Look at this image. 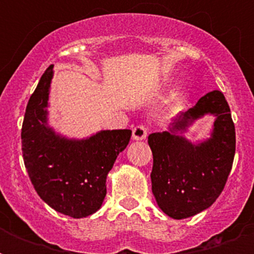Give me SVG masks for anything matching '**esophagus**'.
<instances>
[{"label": "esophagus", "instance_id": "obj_1", "mask_svg": "<svg viewBox=\"0 0 254 254\" xmlns=\"http://www.w3.org/2000/svg\"><path fill=\"white\" fill-rule=\"evenodd\" d=\"M146 135H147L146 127H142V125H138V127H135L134 129H133V134H131V137H133L134 141H142V139L146 138Z\"/></svg>", "mask_w": 254, "mask_h": 254}]
</instances>
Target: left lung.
<instances>
[{
    "mask_svg": "<svg viewBox=\"0 0 254 254\" xmlns=\"http://www.w3.org/2000/svg\"><path fill=\"white\" fill-rule=\"evenodd\" d=\"M214 117L210 137L191 141L185 133L197 119ZM153 151L151 190L167 216L181 220L209 208L224 189L232 169L236 134L231 109L220 91L181 112L169 131L149 135Z\"/></svg>",
    "mask_w": 254,
    "mask_h": 254,
    "instance_id": "1",
    "label": "left lung"
}]
</instances>
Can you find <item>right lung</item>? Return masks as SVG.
<instances>
[{
  "label": "right lung",
  "mask_w": 254,
  "mask_h": 254,
  "mask_svg": "<svg viewBox=\"0 0 254 254\" xmlns=\"http://www.w3.org/2000/svg\"><path fill=\"white\" fill-rule=\"evenodd\" d=\"M54 65L42 75L26 107L22 151L30 181L41 199L73 219L100 209L107 195V175L125 150L131 130H100L73 138L50 125V88Z\"/></svg>",
  "instance_id": "right-lung-1"
}]
</instances>
